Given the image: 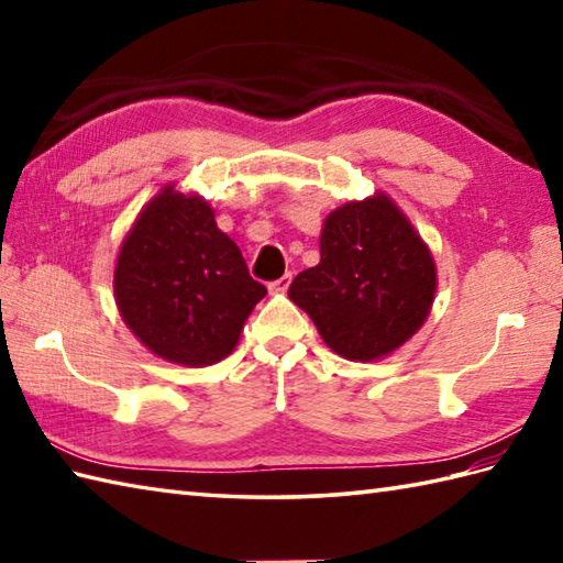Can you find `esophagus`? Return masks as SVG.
Returning a JSON list of instances; mask_svg holds the SVG:
<instances>
[{
  "label": "esophagus",
  "instance_id": "34e87169",
  "mask_svg": "<svg viewBox=\"0 0 563 563\" xmlns=\"http://www.w3.org/2000/svg\"><path fill=\"white\" fill-rule=\"evenodd\" d=\"M290 283H292V273H285L283 278L273 280V283L268 285V290H271V292H275V295H278V292H285V290L290 288Z\"/></svg>",
  "mask_w": 563,
  "mask_h": 563
}]
</instances>
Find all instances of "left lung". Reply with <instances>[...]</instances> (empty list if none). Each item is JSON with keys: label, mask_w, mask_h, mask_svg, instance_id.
<instances>
[{"label": "left lung", "mask_w": 563, "mask_h": 563, "mask_svg": "<svg viewBox=\"0 0 563 563\" xmlns=\"http://www.w3.org/2000/svg\"><path fill=\"white\" fill-rule=\"evenodd\" d=\"M321 261L290 285L333 353L369 363L423 327L435 297L430 249L394 206L377 194L333 210L319 236Z\"/></svg>", "instance_id": "8db88e82"}]
</instances>
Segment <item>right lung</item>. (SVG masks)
I'll return each instance as SVG.
<instances>
[{"label": "right lung", "mask_w": 563, "mask_h": 563, "mask_svg": "<svg viewBox=\"0 0 563 563\" xmlns=\"http://www.w3.org/2000/svg\"><path fill=\"white\" fill-rule=\"evenodd\" d=\"M113 290L130 331L154 355L188 367L230 355L266 295L208 202L174 186L137 214L118 254Z\"/></svg>", "instance_id": "right-lung-1"}]
</instances>
